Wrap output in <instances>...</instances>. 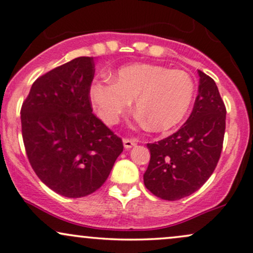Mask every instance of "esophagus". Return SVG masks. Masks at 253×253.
Masks as SVG:
<instances>
[{
  "instance_id": "obj_1",
  "label": "esophagus",
  "mask_w": 253,
  "mask_h": 253,
  "mask_svg": "<svg viewBox=\"0 0 253 253\" xmlns=\"http://www.w3.org/2000/svg\"><path fill=\"white\" fill-rule=\"evenodd\" d=\"M123 144H124V148H126V149H130V148H132V146H135L137 144V141H136V139L124 138L123 139Z\"/></svg>"
}]
</instances>
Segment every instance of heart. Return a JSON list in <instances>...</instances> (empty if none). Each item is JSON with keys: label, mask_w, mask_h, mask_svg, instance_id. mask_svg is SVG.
<instances>
[{"label": "heart", "mask_w": 253, "mask_h": 253, "mask_svg": "<svg viewBox=\"0 0 253 253\" xmlns=\"http://www.w3.org/2000/svg\"><path fill=\"white\" fill-rule=\"evenodd\" d=\"M196 85L184 70L158 64H132L117 71L115 81H96L90 98L108 124L117 123L135 99L136 111L155 131L178 124L191 107Z\"/></svg>", "instance_id": "obj_1"}]
</instances>
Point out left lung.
Segmentation results:
<instances>
[{
    "instance_id": "left-lung-1",
    "label": "left lung",
    "mask_w": 253,
    "mask_h": 253,
    "mask_svg": "<svg viewBox=\"0 0 253 253\" xmlns=\"http://www.w3.org/2000/svg\"><path fill=\"white\" fill-rule=\"evenodd\" d=\"M198 96L188 121L177 132L148 143L146 189L165 201L196 192L216 169L223 149L226 108L214 81L198 70Z\"/></svg>"
}]
</instances>
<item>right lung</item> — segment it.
I'll return each mask as SVG.
<instances>
[{"label": "right lung", "instance_id": "1", "mask_svg": "<svg viewBox=\"0 0 253 253\" xmlns=\"http://www.w3.org/2000/svg\"><path fill=\"white\" fill-rule=\"evenodd\" d=\"M93 57L42 75L21 108L22 137L37 177L58 195L80 198L104 184L123 142L92 114Z\"/></svg>", "mask_w": 253, "mask_h": 253}]
</instances>
